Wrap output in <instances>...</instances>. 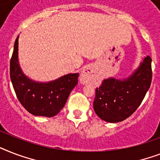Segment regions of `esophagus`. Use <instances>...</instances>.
I'll use <instances>...</instances> for the list:
<instances>
[{
	"mask_svg": "<svg viewBox=\"0 0 160 160\" xmlns=\"http://www.w3.org/2000/svg\"><path fill=\"white\" fill-rule=\"evenodd\" d=\"M96 77V73H95L94 67L92 65H87L84 68V70L81 72L80 80L82 84H87L95 80Z\"/></svg>",
	"mask_w": 160,
	"mask_h": 160,
	"instance_id": "esophagus-1",
	"label": "esophagus"
}]
</instances>
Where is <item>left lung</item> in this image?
<instances>
[{"mask_svg":"<svg viewBox=\"0 0 160 160\" xmlns=\"http://www.w3.org/2000/svg\"><path fill=\"white\" fill-rule=\"evenodd\" d=\"M151 62L148 55L126 80L109 78L103 80L95 90L93 103L100 119L110 123L123 121L138 109L151 85Z\"/></svg>","mask_w":160,"mask_h":160,"instance_id":"1","label":"left lung"}]
</instances>
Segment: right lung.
I'll list each match as a JSON object with an SVG mask.
<instances>
[{"mask_svg":"<svg viewBox=\"0 0 160 160\" xmlns=\"http://www.w3.org/2000/svg\"><path fill=\"white\" fill-rule=\"evenodd\" d=\"M18 37L10 61V77L16 97L25 109L36 116H55L65 106L77 85L79 73L68 74L48 83L35 82L24 75L18 62Z\"/></svg>","mask_w":160,"mask_h":160,"instance_id":"add662e5","label":"right lung"}]
</instances>
